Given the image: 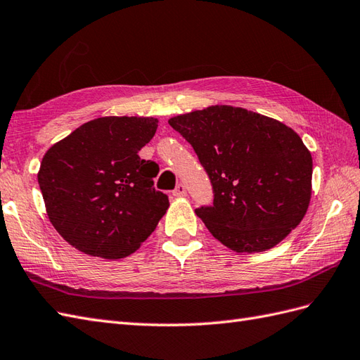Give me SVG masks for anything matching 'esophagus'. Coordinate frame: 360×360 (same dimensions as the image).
<instances>
[{"instance_id":"obj_1","label":"esophagus","mask_w":360,"mask_h":360,"mask_svg":"<svg viewBox=\"0 0 360 360\" xmlns=\"http://www.w3.org/2000/svg\"><path fill=\"white\" fill-rule=\"evenodd\" d=\"M172 193H173V196L182 198V196L187 195V188H186V186H184V184H178L176 188H174Z\"/></svg>"}]
</instances>
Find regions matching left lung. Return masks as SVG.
Segmentation results:
<instances>
[{"label": "left lung", "instance_id": "obj_1", "mask_svg": "<svg viewBox=\"0 0 360 360\" xmlns=\"http://www.w3.org/2000/svg\"><path fill=\"white\" fill-rule=\"evenodd\" d=\"M195 149L213 186L196 214L236 252H262L297 228L310 204L311 155L293 129L226 105L169 120Z\"/></svg>", "mask_w": 360, "mask_h": 360}]
</instances>
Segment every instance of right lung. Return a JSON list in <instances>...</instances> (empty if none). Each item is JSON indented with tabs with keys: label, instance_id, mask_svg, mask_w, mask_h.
Listing matches in <instances>:
<instances>
[{
	"label": "right lung",
	"instance_id": "add662e5",
	"mask_svg": "<svg viewBox=\"0 0 360 360\" xmlns=\"http://www.w3.org/2000/svg\"><path fill=\"white\" fill-rule=\"evenodd\" d=\"M156 127L152 117H101L44 155L38 182L49 219L76 250L123 259L153 233L169 198L153 187L158 164L138 152Z\"/></svg>",
	"mask_w": 360,
	"mask_h": 360
}]
</instances>
